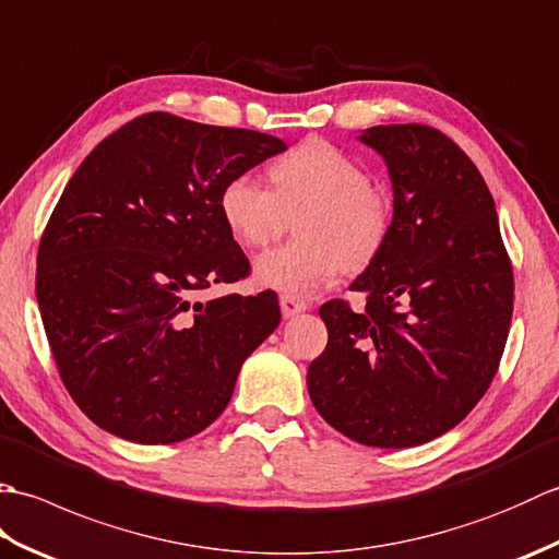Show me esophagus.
I'll return each mask as SVG.
<instances>
[{
  "label": "esophagus",
  "mask_w": 559,
  "mask_h": 559,
  "mask_svg": "<svg viewBox=\"0 0 559 559\" xmlns=\"http://www.w3.org/2000/svg\"><path fill=\"white\" fill-rule=\"evenodd\" d=\"M305 310H307V302L305 300L295 298V295H281V312H283V317H286V319L300 314Z\"/></svg>",
  "instance_id": "1"
}]
</instances>
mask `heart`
I'll return each instance as SVG.
<instances>
[{
	"label": "heart",
	"instance_id": "b5f03b06",
	"mask_svg": "<svg viewBox=\"0 0 559 559\" xmlns=\"http://www.w3.org/2000/svg\"><path fill=\"white\" fill-rule=\"evenodd\" d=\"M273 189L252 173L223 185L218 211L225 228L245 247H266L300 211V240L261 254L259 286L305 295L362 266L382 245L389 225L384 197L370 187L365 165L324 139H307L269 168Z\"/></svg>",
	"mask_w": 559,
	"mask_h": 559
}]
</instances>
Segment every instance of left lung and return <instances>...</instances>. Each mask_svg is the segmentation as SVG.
<instances>
[{
  "label": "left lung",
  "instance_id": "1",
  "mask_svg": "<svg viewBox=\"0 0 559 559\" xmlns=\"http://www.w3.org/2000/svg\"><path fill=\"white\" fill-rule=\"evenodd\" d=\"M394 218L350 290L319 307L324 353L307 370L319 415L367 447L406 449L459 425L488 391L512 324L514 273L495 201L454 141L425 124L365 129Z\"/></svg>",
  "mask_w": 559,
  "mask_h": 559
}]
</instances>
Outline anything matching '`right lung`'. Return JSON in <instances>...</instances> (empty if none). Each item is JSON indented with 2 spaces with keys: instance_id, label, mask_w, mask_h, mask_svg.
I'll list each match as a JSON object with an SVG mask.
<instances>
[{
  "instance_id": "add662e5",
  "label": "right lung",
  "mask_w": 559,
  "mask_h": 559,
  "mask_svg": "<svg viewBox=\"0 0 559 559\" xmlns=\"http://www.w3.org/2000/svg\"><path fill=\"white\" fill-rule=\"evenodd\" d=\"M286 148L252 129L148 112L71 175L40 237L35 295L59 377L103 430L173 444L230 403L247 355L281 322L278 298H189L249 273L218 194Z\"/></svg>"
}]
</instances>
